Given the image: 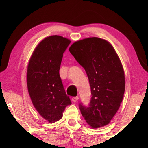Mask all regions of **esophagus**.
<instances>
[{
	"mask_svg": "<svg viewBox=\"0 0 148 148\" xmlns=\"http://www.w3.org/2000/svg\"><path fill=\"white\" fill-rule=\"evenodd\" d=\"M78 99H79V97H73L72 98V100L73 102H76L78 100Z\"/></svg>",
	"mask_w": 148,
	"mask_h": 148,
	"instance_id": "obj_1",
	"label": "esophagus"
}]
</instances>
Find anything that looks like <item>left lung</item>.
I'll list each match as a JSON object with an SVG mask.
<instances>
[{
	"mask_svg": "<svg viewBox=\"0 0 148 148\" xmlns=\"http://www.w3.org/2000/svg\"><path fill=\"white\" fill-rule=\"evenodd\" d=\"M69 50L85 70L91 88L90 104L79 105L81 114L91 127L105 126L123 98L125 74L120 60L111 44L99 37L78 40Z\"/></svg>",
	"mask_w": 148,
	"mask_h": 148,
	"instance_id": "obj_1",
	"label": "left lung"
}]
</instances>
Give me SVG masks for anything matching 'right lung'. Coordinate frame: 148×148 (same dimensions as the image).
Returning <instances> with one entry per match:
<instances>
[{
  "label": "right lung",
  "instance_id": "add662e5",
  "mask_svg": "<svg viewBox=\"0 0 148 148\" xmlns=\"http://www.w3.org/2000/svg\"><path fill=\"white\" fill-rule=\"evenodd\" d=\"M71 40L60 36L44 39L32 53L27 67V88L34 108L50 123L60 119L71 104L60 76L63 54Z\"/></svg>",
  "mask_w": 148,
  "mask_h": 148
}]
</instances>
